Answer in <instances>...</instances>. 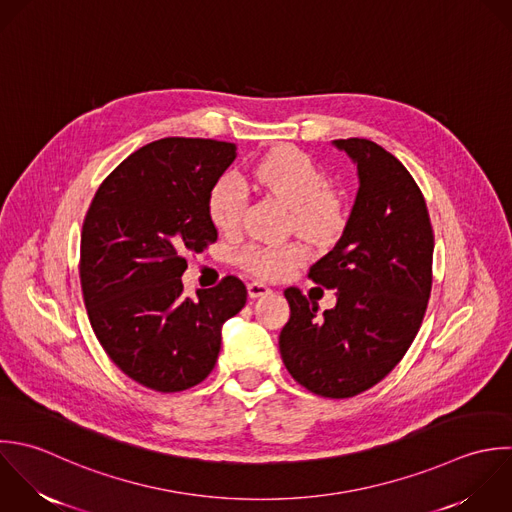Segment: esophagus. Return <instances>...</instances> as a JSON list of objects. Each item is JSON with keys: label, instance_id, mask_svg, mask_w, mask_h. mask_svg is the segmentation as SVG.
<instances>
[{"label": "esophagus", "instance_id": "1", "mask_svg": "<svg viewBox=\"0 0 512 512\" xmlns=\"http://www.w3.org/2000/svg\"><path fill=\"white\" fill-rule=\"evenodd\" d=\"M247 293H249L251 299H257V297H263V295L271 293V289L265 283H261V281H253V283L247 285Z\"/></svg>", "mask_w": 512, "mask_h": 512}]
</instances>
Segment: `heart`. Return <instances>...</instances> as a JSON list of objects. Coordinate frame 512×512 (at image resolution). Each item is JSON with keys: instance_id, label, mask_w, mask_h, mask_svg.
<instances>
[{"instance_id": "heart-1", "label": "heart", "mask_w": 512, "mask_h": 512, "mask_svg": "<svg viewBox=\"0 0 512 512\" xmlns=\"http://www.w3.org/2000/svg\"><path fill=\"white\" fill-rule=\"evenodd\" d=\"M251 181L291 207V225L305 237L325 239L343 225V207L329 189L327 173L303 151L277 147L269 151L249 173ZM247 191L237 177L219 179L207 201L211 223L225 233L241 227ZM305 259L299 243H253L239 253V263L257 277L281 279Z\"/></svg>"}]
</instances>
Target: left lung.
Returning <instances> with one entry per match:
<instances>
[{
	"mask_svg": "<svg viewBox=\"0 0 512 512\" xmlns=\"http://www.w3.org/2000/svg\"><path fill=\"white\" fill-rule=\"evenodd\" d=\"M357 165L359 191L337 245L309 277L337 289L319 313L297 287L285 289L291 317L281 359L307 391L355 397L383 381L415 341L433 285L435 237L425 197L405 165L369 139H335Z\"/></svg>",
	"mask_w": 512,
	"mask_h": 512,
	"instance_id": "obj_1",
	"label": "left lung"
}]
</instances>
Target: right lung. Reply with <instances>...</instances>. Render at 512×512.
I'll use <instances>...</instances> for the list:
<instances>
[{"instance_id":"1","label":"right lung","mask_w":512,"mask_h":512,"mask_svg":"<svg viewBox=\"0 0 512 512\" xmlns=\"http://www.w3.org/2000/svg\"><path fill=\"white\" fill-rule=\"evenodd\" d=\"M235 143L165 137L121 161L99 185L81 229L79 279L93 333L135 383L177 393L215 367L221 327L247 301L227 275L183 297L187 253L217 241L207 201Z\"/></svg>"}]
</instances>
